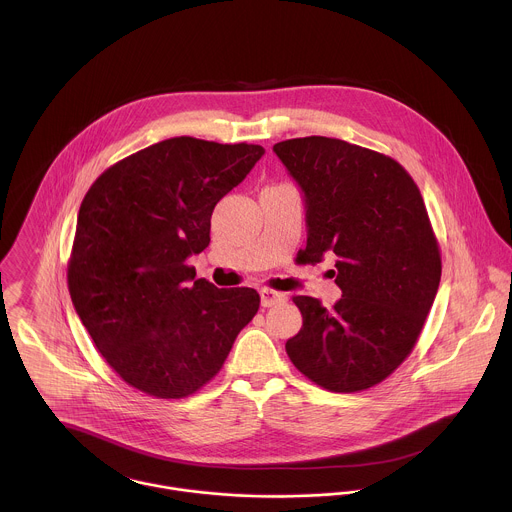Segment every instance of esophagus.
I'll use <instances>...</instances> for the list:
<instances>
[{"mask_svg":"<svg viewBox=\"0 0 512 512\" xmlns=\"http://www.w3.org/2000/svg\"><path fill=\"white\" fill-rule=\"evenodd\" d=\"M260 297H262V307H272L276 303L286 301V293L274 292V290H268V288L260 290Z\"/></svg>","mask_w":512,"mask_h":512,"instance_id":"obj_1","label":"esophagus"}]
</instances>
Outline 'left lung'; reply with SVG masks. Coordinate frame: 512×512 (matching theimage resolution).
<instances>
[{
    "mask_svg": "<svg viewBox=\"0 0 512 512\" xmlns=\"http://www.w3.org/2000/svg\"><path fill=\"white\" fill-rule=\"evenodd\" d=\"M305 195L307 246L335 254L343 297L331 307L295 295L303 315L286 343L295 368L331 392L366 390L412 353L441 278L438 240L410 173L392 157L335 138L274 146Z\"/></svg>",
    "mask_w": 512,
    "mask_h": 512,
    "instance_id": "left-lung-1",
    "label": "left lung"
}]
</instances>
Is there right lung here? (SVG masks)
Here are the masks:
<instances>
[{"label": "right lung", "instance_id": "obj_1", "mask_svg": "<svg viewBox=\"0 0 512 512\" xmlns=\"http://www.w3.org/2000/svg\"><path fill=\"white\" fill-rule=\"evenodd\" d=\"M264 155L254 144L163 140L108 167L82 199L67 280L104 361L155 398H185L219 372L260 295L195 280L220 199Z\"/></svg>", "mask_w": 512, "mask_h": 512}]
</instances>
